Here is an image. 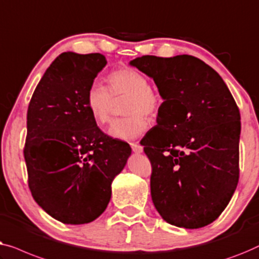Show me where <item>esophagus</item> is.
<instances>
[{"instance_id":"34e87169","label":"esophagus","mask_w":259,"mask_h":259,"mask_svg":"<svg viewBox=\"0 0 259 259\" xmlns=\"http://www.w3.org/2000/svg\"><path fill=\"white\" fill-rule=\"evenodd\" d=\"M131 149H133L134 152H136V154H140V152L143 151V147H142L141 144L138 143H131Z\"/></svg>"}]
</instances>
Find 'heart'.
<instances>
[{"label": "heart", "instance_id": "obj_1", "mask_svg": "<svg viewBox=\"0 0 259 259\" xmlns=\"http://www.w3.org/2000/svg\"><path fill=\"white\" fill-rule=\"evenodd\" d=\"M110 90L100 83H93L87 92V108L100 125L110 121L114 97L129 96L124 112L126 117L115 119L108 133L117 140L131 141L140 137L148 129L149 118H155L163 107V97L152 89L147 76L133 68H121L108 76Z\"/></svg>", "mask_w": 259, "mask_h": 259}]
</instances>
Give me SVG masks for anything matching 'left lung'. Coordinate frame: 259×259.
Here are the masks:
<instances>
[{"label": "left lung", "instance_id": "8db88e82", "mask_svg": "<svg viewBox=\"0 0 259 259\" xmlns=\"http://www.w3.org/2000/svg\"><path fill=\"white\" fill-rule=\"evenodd\" d=\"M154 78L163 107L141 141L154 205L169 224L198 229L230 202L239 178V109L217 71L191 55L130 62Z\"/></svg>", "mask_w": 259, "mask_h": 259}]
</instances>
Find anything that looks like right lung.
I'll list each match as a JSON object with an SVG mask.
<instances>
[{"label": "right lung", "mask_w": 259, "mask_h": 259, "mask_svg": "<svg viewBox=\"0 0 259 259\" xmlns=\"http://www.w3.org/2000/svg\"><path fill=\"white\" fill-rule=\"evenodd\" d=\"M105 64L98 53L61 54L28 107L23 154L29 189L64 224L90 223L103 213L111 182L131 155L129 144L105 135L87 108V92Z\"/></svg>", "instance_id": "1"}]
</instances>
